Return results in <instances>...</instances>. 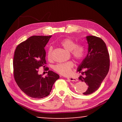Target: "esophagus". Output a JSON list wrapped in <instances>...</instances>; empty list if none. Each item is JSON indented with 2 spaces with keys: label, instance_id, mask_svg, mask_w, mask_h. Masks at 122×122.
Segmentation results:
<instances>
[{
  "label": "esophagus",
  "instance_id": "1",
  "mask_svg": "<svg viewBox=\"0 0 122 122\" xmlns=\"http://www.w3.org/2000/svg\"><path fill=\"white\" fill-rule=\"evenodd\" d=\"M67 79H68L71 81H77V79H76V78L73 77H68Z\"/></svg>",
  "mask_w": 122,
  "mask_h": 122
}]
</instances>
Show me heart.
<instances>
[{"label": "heart", "mask_w": 122, "mask_h": 122, "mask_svg": "<svg viewBox=\"0 0 122 122\" xmlns=\"http://www.w3.org/2000/svg\"><path fill=\"white\" fill-rule=\"evenodd\" d=\"M61 45L66 50L71 51L73 57L77 61H81L83 59L86 54V47L82 44L77 45L75 41L70 38H66L61 42ZM53 47H49L47 51V57L51 59ZM74 66L72 61H69L64 63H57L54 66L53 68L57 73L63 75H68L71 74V69Z\"/></svg>", "instance_id": "heart-1"}]
</instances>
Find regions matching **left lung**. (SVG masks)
Here are the masks:
<instances>
[{
	"label": "left lung",
	"instance_id": "left-lung-1",
	"mask_svg": "<svg viewBox=\"0 0 122 122\" xmlns=\"http://www.w3.org/2000/svg\"><path fill=\"white\" fill-rule=\"evenodd\" d=\"M86 39L88 54L78 66L77 71L84 75L80 76L79 80L88 86L83 94L89 95L98 89L106 77L110 67V59L106 45L102 39L92 36H86ZM83 70L84 71L82 72Z\"/></svg>",
	"mask_w": 122,
	"mask_h": 122
}]
</instances>
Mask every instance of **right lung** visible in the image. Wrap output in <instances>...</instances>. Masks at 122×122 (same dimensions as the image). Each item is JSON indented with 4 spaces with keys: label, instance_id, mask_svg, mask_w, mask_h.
<instances>
[{
    "label": "right lung",
    "instance_id": "1",
    "mask_svg": "<svg viewBox=\"0 0 122 122\" xmlns=\"http://www.w3.org/2000/svg\"><path fill=\"white\" fill-rule=\"evenodd\" d=\"M51 37L34 36L18 45L13 61L14 77L20 89L34 98H42L49 95L55 82L60 76L48 71L45 77L38 74L39 68L46 64L45 47Z\"/></svg>",
    "mask_w": 122,
    "mask_h": 122
}]
</instances>
